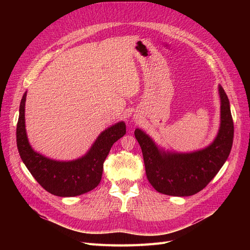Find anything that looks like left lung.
I'll return each mask as SVG.
<instances>
[{
    "instance_id": "obj_1",
    "label": "left lung",
    "mask_w": 250,
    "mask_h": 250,
    "mask_svg": "<svg viewBox=\"0 0 250 250\" xmlns=\"http://www.w3.org/2000/svg\"><path fill=\"white\" fill-rule=\"evenodd\" d=\"M220 127L213 143L193 152H172L158 147L140 128L134 131L142 148L146 175L157 192L170 196H191L200 192L222 168L230 153L233 122L229 100L221 85Z\"/></svg>"
}]
</instances>
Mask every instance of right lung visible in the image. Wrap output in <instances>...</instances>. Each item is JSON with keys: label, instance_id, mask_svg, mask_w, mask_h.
<instances>
[{"label": "right lung", "instance_id": "obj_1", "mask_svg": "<svg viewBox=\"0 0 250 250\" xmlns=\"http://www.w3.org/2000/svg\"><path fill=\"white\" fill-rule=\"evenodd\" d=\"M27 92L21 98L17 125V145L22 163L44 190L59 197H74L87 193L100 184L103 163L111 146L126 133L123 122L116 123L94 142L86 154L69 162L51 160L36 152L29 144L25 125Z\"/></svg>", "mask_w": 250, "mask_h": 250}]
</instances>
